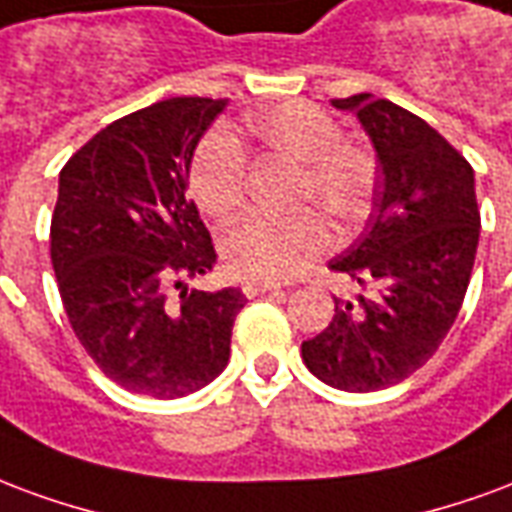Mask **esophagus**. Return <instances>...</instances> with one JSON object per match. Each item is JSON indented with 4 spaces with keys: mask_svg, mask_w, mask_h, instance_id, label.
Returning a JSON list of instances; mask_svg holds the SVG:
<instances>
[{
    "mask_svg": "<svg viewBox=\"0 0 512 512\" xmlns=\"http://www.w3.org/2000/svg\"><path fill=\"white\" fill-rule=\"evenodd\" d=\"M264 292H278V286H275V283H261V281L242 283V294H245V297H259V294Z\"/></svg>",
    "mask_w": 512,
    "mask_h": 512,
    "instance_id": "obj_1",
    "label": "esophagus"
}]
</instances>
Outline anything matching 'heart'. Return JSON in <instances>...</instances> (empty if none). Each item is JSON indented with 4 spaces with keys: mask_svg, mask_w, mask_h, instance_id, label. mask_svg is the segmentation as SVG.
<instances>
[{
    "mask_svg": "<svg viewBox=\"0 0 512 512\" xmlns=\"http://www.w3.org/2000/svg\"><path fill=\"white\" fill-rule=\"evenodd\" d=\"M248 136L261 155L294 163L292 204L317 210L289 215H251L220 237V256L234 278L286 281L300 275L330 245V229L352 231L371 212L376 193V155L343 138L341 122L308 100H286L248 119ZM188 188L201 212L226 220L237 215L248 190V160L226 128H212L190 158Z\"/></svg>",
    "mask_w": 512,
    "mask_h": 512,
    "instance_id": "b5f03b06",
    "label": "heart"
}]
</instances>
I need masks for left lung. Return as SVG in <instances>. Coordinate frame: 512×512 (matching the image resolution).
<instances>
[{"label": "left lung", "mask_w": 512, "mask_h": 512, "mask_svg": "<svg viewBox=\"0 0 512 512\" xmlns=\"http://www.w3.org/2000/svg\"><path fill=\"white\" fill-rule=\"evenodd\" d=\"M354 111L379 158L374 215L330 270L376 286L335 300L327 330L302 341L313 376L346 393H374L423 368L450 333L472 278L480 210L475 171L425 119L371 98L333 100Z\"/></svg>", "instance_id": "obj_1"}]
</instances>
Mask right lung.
<instances>
[{
  "label": "right lung",
  "mask_w": 512,
  "mask_h": 512,
  "mask_svg": "<svg viewBox=\"0 0 512 512\" xmlns=\"http://www.w3.org/2000/svg\"><path fill=\"white\" fill-rule=\"evenodd\" d=\"M226 100L169 98L111 122L59 171L51 264L73 333L130 393L182 398L226 368L240 289L188 278L218 259L185 196L193 149ZM171 288H182L180 300Z\"/></svg>",
  "instance_id": "add662e5"
}]
</instances>
